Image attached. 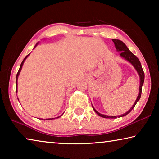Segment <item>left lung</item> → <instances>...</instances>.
Here are the masks:
<instances>
[{"label":"left lung","mask_w":159,"mask_h":159,"mask_svg":"<svg viewBox=\"0 0 159 159\" xmlns=\"http://www.w3.org/2000/svg\"><path fill=\"white\" fill-rule=\"evenodd\" d=\"M112 41H113V42H114V43L115 45V47H116V49L117 52H120V57L124 59V60H125L126 61H128V62H130L132 64V65L134 66V68L135 69V70L137 71V72H138V74L139 75V80H140V81H139V93H138V98H137L136 100H135V102H134V103L133 105V107H131L130 110H128L127 112H125V114L119 115V116L104 115V114H100V113H99L98 111H97V110L95 108H94V107L93 106V104H92L93 110L95 111L96 114L99 115V116H101L102 118H116L123 117L127 114H128L129 113H130L132 111V110H133V109L134 108V106L136 105L137 102H138L139 100V99H140L141 94H142V85H143L144 80V73L143 71V69H142L141 63H140V61H139V59L137 57L133 52H130V50L128 49V47L126 46V45L123 41H120V40H118V39H112Z\"/></svg>","instance_id":"left-lung-1"}]
</instances>
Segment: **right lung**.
I'll return each mask as SVG.
<instances>
[{
	"mask_svg": "<svg viewBox=\"0 0 159 159\" xmlns=\"http://www.w3.org/2000/svg\"><path fill=\"white\" fill-rule=\"evenodd\" d=\"M38 44H39V43H37L36 45H35L34 48L36 47V45H37ZM29 55H30V53H29V55H27L26 56L25 58L24 59V60L22 61V62L21 63V65H20V69H19V71H18L17 74V76H16V92H17V79H18V76H19V75H20V71H21V68H22V66H23V64H24V62H25V61L26 60V59L27 58V57H28V56H29ZM17 99H18V98H17ZM18 100H19V99H18ZM61 116H58V117H57V118H60V117ZM39 119H42V118H39ZM52 119H53V118H46V119H45V120H52ZM42 120H43V119H42Z\"/></svg>",
	"mask_w": 159,
	"mask_h": 159,
	"instance_id": "1",
	"label": "right lung"
}]
</instances>
